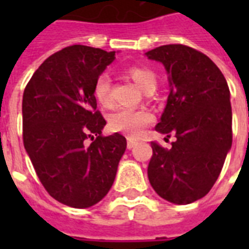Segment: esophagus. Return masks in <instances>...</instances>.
<instances>
[{
  "label": "esophagus",
  "mask_w": 249,
  "mask_h": 249,
  "mask_svg": "<svg viewBox=\"0 0 249 249\" xmlns=\"http://www.w3.org/2000/svg\"><path fill=\"white\" fill-rule=\"evenodd\" d=\"M137 143H138V142H137L136 140H133V138H130V137H129V138H128V143H126V147H128L129 150H132V148L134 147V146H136Z\"/></svg>",
  "instance_id": "obj_1"
}]
</instances>
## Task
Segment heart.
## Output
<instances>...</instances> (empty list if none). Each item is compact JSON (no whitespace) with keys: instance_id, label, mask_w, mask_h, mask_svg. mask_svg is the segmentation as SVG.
Returning <instances> with one entry per match:
<instances>
[{"instance_id":"1","label":"heart","mask_w":249,"mask_h":249,"mask_svg":"<svg viewBox=\"0 0 249 249\" xmlns=\"http://www.w3.org/2000/svg\"><path fill=\"white\" fill-rule=\"evenodd\" d=\"M124 73L134 81L141 89L154 91L156 88V73L151 68L141 64H133L124 70ZM93 94L102 107H111L112 99V83L107 72H102L94 81ZM154 116L143 109L119 108L108 116V126L113 132H120L132 137H138L144 126L152 123Z\"/></svg>"}]
</instances>
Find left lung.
<instances>
[{
    "label": "left lung",
    "mask_w": 249,
    "mask_h": 249,
    "mask_svg": "<svg viewBox=\"0 0 249 249\" xmlns=\"http://www.w3.org/2000/svg\"><path fill=\"white\" fill-rule=\"evenodd\" d=\"M147 56L164 64L170 83L155 129L177 138L169 150L151 142L148 179L163 199L190 204L212 189L231 147L230 90L220 68L190 46L163 45Z\"/></svg>",
    "instance_id": "1"
}]
</instances>
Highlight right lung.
Segmentation results:
<instances>
[{"label": "right lung", "instance_id": "add662e5", "mask_svg": "<svg viewBox=\"0 0 249 249\" xmlns=\"http://www.w3.org/2000/svg\"><path fill=\"white\" fill-rule=\"evenodd\" d=\"M115 52L72 45L37 68L23 94V142L45 190L73 208L97 204L111 189L126 148L119 133L103 137L94 81Z\"/></svg>", "mask_w": 249, "mask_h": 249}]
</instances>
